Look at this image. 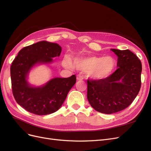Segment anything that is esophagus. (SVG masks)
Returning <instances> with one entry per match:
<instances>
[{"label": "esophagus", "instance_id": "obj_1", "mask_svg": "<svg viewBox=\"0 0 151 151\" xmlns=\"http://www.w3.org/2000/svg\"><path fill=\"white\" fill-rule=\"evenodd\" d=\"M77 79L79 81V80H83V77L81 76V75H77Z\"/></svg>", "mask_w": 151, "mask_h": 151}]
</instances>
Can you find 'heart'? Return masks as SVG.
<instances>
[{"label":"heart","mask_w":151,"mask_h":151,"mask_svg":"<svg viewBox=\"0 0 151 151\" xmlns=\"http://www.w3.org/2000/svg\"><path fill=\"white\" fill-rule=\"evenodd\" d=\"M64 66L72 68L73 65L77 69L87 72L88 75L94 79L106 78L110 75L115 68V61L110 57L89 56L76 58L73 63L69 57H65L63 60Z\"/></svg>","instance_id":"obj_1"}]
</instances>
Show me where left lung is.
<instances>
[{
  "label": "left lung",
  "mask_w": 151,
  "mask_h": 151,
  "mask_svg": "<svg viewBox=\"0 0 151 151\" xmlns=\"http://www.w3.org/2000/svg\"><path fill=\"white\" fill-rule=\"evenodd\" d=\"M118 56V68L104 79H88V101L104 114L120 111L133 102L141 87L142 63L129 50L111 49Z\"/></svg>",
  "instance_id": "8db88e82"
}]
</instances>
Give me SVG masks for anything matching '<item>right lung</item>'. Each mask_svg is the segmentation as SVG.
Listing matches in <instances>:
<instances>
[{"label":"right lung","mask_w":151,"mask_h":151,"mask_svg":"<svg viewBox=\"0 0 151 151\" xmlns=\"http://www.w3.org/2000/svg\"><path fill=\"white\" fill-rule=\"evenodd\" d=\"M62 48L57 43L42 41L21 49L11 66L13 96L16 102L28 111L45 115L57 111L68 93L76 83V76L52 79L41 87H32L26 78L37 63H48L59 57Z\"/></svg>","instance_id":"1"}]
</instances>
